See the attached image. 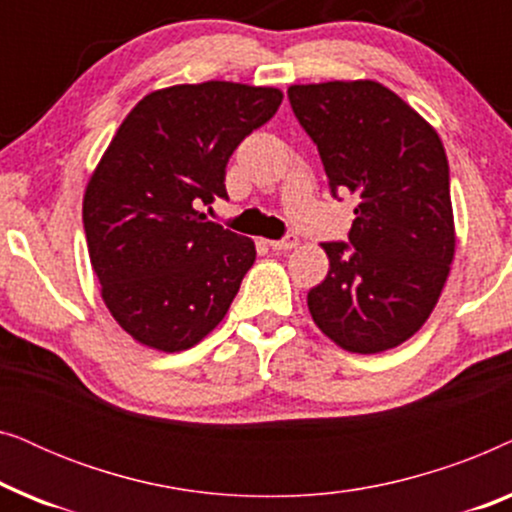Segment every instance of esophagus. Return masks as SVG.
<instances>
[{"instance_id": "esophagus-1", "label": "esophagus", "mask_w": 512, "mask_h": 512, "mask_svg": "<svg viewBox=\"0 0 512 512\" xmlns=\"http://www.w3.org/2000/svg\"><path fill=\"white\" fill-rule=\"evenodd\" d=\"M268 244L275 251H289L298 244V237L296 235H286V237H282V240H270Z\"/></svg>"}]
</instances>
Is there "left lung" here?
Instances as JSON below:
<instances>
[{
	"mask_svg": "<svg viewBox=\"0 0 512 512\" xmlns=\"http://www.w3.org/2000/svg\"><path fill=\"white\" fill-rule=\"evenodd\" d=\"M331 193L359 195L349 242H324L328 275L307 293L314 324L354 354L412 338L454 258L450 167L433 125L377 81L291 86Z\"/></svg>",
	"mask_w": 512,
	"mask_h": 512,
	"instance_id": "1",
	"label": "left lung"
}]
</instances>
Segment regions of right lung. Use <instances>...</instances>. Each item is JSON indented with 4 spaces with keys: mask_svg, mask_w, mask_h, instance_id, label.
<instances>
[{
    "mask_svg": "<svg viewBox=\"0 0 512 512\" xmlns=\"http://www.w3.org/2000/svg\"><path fill=\"white\" fill-rule=\"evenodd\" d=\"M282 97L233 81L153 90L109 142L83 228L104 305L139 345L184 352L226 317L256 247L198 207L228 198V158Z\"/></svg>",
    "mask_w": 512,
    "mask_h": 512,
    "instance_id": "obj_1",
    "label": "right lung"
}]
</instances>
